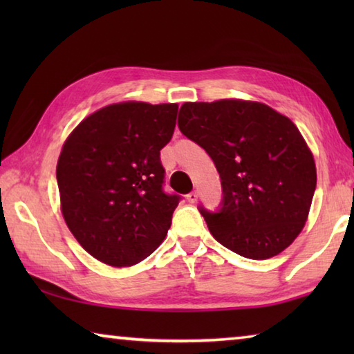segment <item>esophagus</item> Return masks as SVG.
<instances>
[{"instance_id": "34e87169", "label": "esophagus", "mask_w": 354, "mask_h": 354, "mask_svg": "<svg viewBox=\"0 0 354 354\" xmlns=\"http://www.w3.org/2000/svg\"><path fill=\"white\" fill-rule=\"evenodd\" d=\"M187 201L189 203H196L198 201V192H190L187 195Z\"/></svg>"}]
</instances>
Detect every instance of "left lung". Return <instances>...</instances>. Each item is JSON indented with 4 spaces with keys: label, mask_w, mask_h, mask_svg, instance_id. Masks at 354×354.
Masks as SVG:
<instances>
[{
    "label": "left lung",
    "mask_w": 354,
    "mask_h": 354,
    "mask_svg": "<svg viewBox=\"0 0 354 354\" xmlns=\"http://www.w3.org/2000/svg\"><path fill=\"white\" fill-rule=\"evenodd\" d=\"M179 131L214 160L223 198L200 206L209 231L248 259H268L295 241L317 185L313 153L289 118L254 101L184 103Z\"/></svg>",
    "instance_id": "left-lung-1"
}]
</instances>
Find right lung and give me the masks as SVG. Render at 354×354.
<instances>
[{
	"instance_id": "obj_1",
	"label": "right lung",
	"mask_w": 354,
	"mask_h": 354,
	"mask_svg": "<svg viewBox=\"0 0 354 354\" xmlns=\"http://www.w3.org/2000/svg\"><path fill=\"white\" fill-rule=\"evenodd\" d=\"M178 104L118 103L84 118L64 143L57 185L65 223L81 247L112 267L159 247L181 196L164 190L160 149Z\"/></svg>"
}]
</instances>
